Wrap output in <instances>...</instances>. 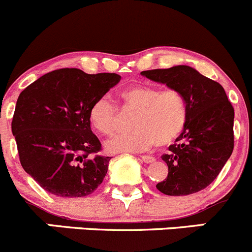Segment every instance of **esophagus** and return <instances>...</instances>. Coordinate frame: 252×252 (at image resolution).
Wrapping results in <instances>:
<instances>
[{
	"label": "esophagus",
	"instance_id": "esophagus-1",
	"mask_svg": "<svg viewBox=\"0 0 252 252\" xmlns=\"http://www.w3.org/2000/svg\"><path fill=\"white\" fill-rule=\"evenodd\" d=\"M141 158H142V160H143L146 164H152V163H154V161H156V158H154V157H152V156H141Z\"/></svg>",
	"mask_w": 252,
	"mask_h": 252
}]
</instances>
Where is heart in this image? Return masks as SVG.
Masks as SVG:
<instances>
[{"instance_id":"obj_1","label":"heart","mask_w":252,"mask_h":252,"mask_svg":"<svg viewBox=\"0 0 252 252\" xmlns=\"http://www.w3.org/2000/svg\"><path fill=\"white\" fill-rule=\"evenodd\" d=\"M116 98L123 110L136 114L131 121L133 131L106 141L105 148L110 153L143 152L154 144L168 146L183 133L188 124V100L176 88L131 84L121 89ZM89 121L98 133L110 136L120 124L118 106L108 98L96 99L89 109Z\"/></svg>"}]
</instances>
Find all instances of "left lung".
I'll list each match as a JSON object with an SVG mask.
<instances>
[{"label":"left lung","instance_id":"left-lung-1","mask_svg":"<svg viewBox=\"0 0 252 252\" xmlns=\"http://www.w3.org/2000/svg\"><path fill=\"white\" fill-rule=\"evenodd\" d=\"M142 74L181 91L189 105L185 129L161 156L169 173L157 189L169 196L203 190L219 175L234 149V108L225 91L218 82L184 64Z\"/></svg>","mask_w":252,"mask_h":252}]
</instances>
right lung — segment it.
<instances>
[{
    "mask_svg": "<svg viewBox=\"0 0 252 252\" xmlns=\"http://www.w3.org/2000/svg\"><path fill=\"white\" fill-rule=\"evenodd\" d=\"M120 78L116 73L60 68L19 94L12 120L19 161L45 191L84 197L103 183L111 157L100 154L89 109Z\"/></svg>",
    "mask_w": 252,
    "mask_h": 252,
    "instance_id": "right-lung-1",
    "label": "right lung"
}]
</instances>
